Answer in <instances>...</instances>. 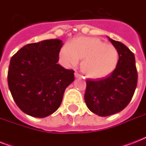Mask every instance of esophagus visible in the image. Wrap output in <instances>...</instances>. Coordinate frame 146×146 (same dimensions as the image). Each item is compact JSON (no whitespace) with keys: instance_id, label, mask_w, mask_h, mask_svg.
<instances>
[{"instance_id":"esophagus-1","label":"esophagus","mask_w":146,"mask_h":146,"mask_svg":"<svg viewBox=\"0 0 146 146\" xmlns=\"http://www.w3.org/2000/svg\"><path fill=\"white\" fill-rule=\"evenodd\" d=\"M75 77L76 78H82V76L80 75V73H78L77 72H76V73H75Z\"/></svg>"}]
</instances>
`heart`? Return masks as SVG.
I'll list each match as a JSON object with an SVG mask.
<instances>
[{"label":"heart","instance_id":"b5f03b06","mask_svg":"<svg viewBox=\"0 0 146 146\" xmlns=\"http://www.w3.org/2000/svg\"><path fill=\"white\" fill-rule=\"evenodd\" d=\"M68 66H75L83 59L81 70L87 77L102 79L113 73L117 66L119 54L115 47L96 38L80 37L72 40L60 52Z\"/></svg>","mask_w":146,"mask_h":146}]
</instances>
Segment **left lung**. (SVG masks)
Instances as JSON below:
<instances>
[{
	"mask_svg": "<svg viewBox=\"0 0 146 146\" xmlns=\"http://www.w3.org/2000/svg\"><path fill=\"white\" fill-rule=\"evenodd\" d=\"M108 39L119 54L117 66L107 77L86 80L84 96L88 108L101 117L123 110L133 96L138 80L133 53L121 42Z\"/></svg>",
	"mask_w": 146,
	"mask_h": 146,
	"instance_id": "1",
	"label": "left lung"
}]
</instances>
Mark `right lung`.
<instances>
[{
  "instance_id": "1",
  "label": "right lung",
  "mask_w": 146,
  "mask_h": 146,
  "mask_svg": "<svg viewBox=\"0 0 146 146\" xmlns=\"http://www.w3.org/2000/svg\"><path fill=\"white\" fill-rule=\"evenodd\" d=\"M63 43L60 39L28 44L10 59L8 86L24 113L45 117L57 111L65 89L74 81V71L57 64Z\"/></svg>"
}]
</instances>
